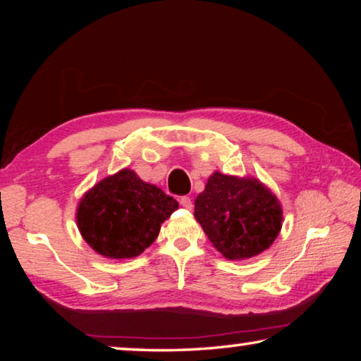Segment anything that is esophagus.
<instances>
[{
  "mask_svg": "<svg viewBox=\"0 0 361 361\" xmlns=\"http://www.w3.org/2000/svg\"><path fill=\"white\" fill-rule=\"evenodd\" d=\"M180 205L183 207V209L191 210V209H192V200H191V197H188V195H183V197H180Z\"/></svg>",
  "mask_w": 361,
  "mask_h": 361,
  "instance_id": "esophagus-1",
  "label": "esophagus"
}]
</instances>
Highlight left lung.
Here are the masks:
<instances>
[{
    "label": "left lung",
    "instance_id": "obj_1",
    "mask_svg": "<svg viewBox=\"0 0 361 361\" xmlns=\"http://www.w3.org/2000/svg\"><path fill=\"white\" fill-rule=\"evenodd\" d=\"M194 216L213 247L232 261L264 252L282 228V207L267 188L219 172L195 199Z\"/></svg>",
    "mask_w": 361,
    "mask_h": 361
}]
</instances>
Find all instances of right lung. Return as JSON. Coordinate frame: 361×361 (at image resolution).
I'll return each instance as SVG.
<instances>
[{"label": "right lung", "mask_w": 361, "mask_h": 361, "mask_svg": "<svg viewBox=\"0 0 361 361\" xmlns=\"http://www.w3.org/2000/svg\"><path fill=\"white\" fill-rule=\"evenodd\" d=\"M176 209L172 195L124 169L84 195L76 219L84 240L97 253L126 259L143 253Z\"/></svg>", "instance_id": "1"}]
</instances>
